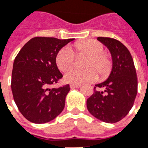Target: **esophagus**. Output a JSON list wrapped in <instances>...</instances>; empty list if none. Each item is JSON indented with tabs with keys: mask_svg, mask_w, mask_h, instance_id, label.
Instances as JSON below:
<instances>
[{
	"mask_svg": "<svg viewBox=\"0 0 148 148\" xmlns=\"http://www.w3.org/2000/svg\"><path fill=\"white\" fill-rule=\"evenodd\" d=\"M81 86V85L79 84H71L70 87L72 89H74V88H79Z\"/></svg>",
	"mask_w": 148,
	"mask_h": 148,
	"instance_id": "esophagus-1",
	"label": "esophagus"
}]
</instances>
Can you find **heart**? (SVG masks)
Segmentation results:
<instances>
[{"label":"heart","instance_id":"obj_1","mask_svg":"<svg viewBox=\"0 0 148 148\" xmlns=\"http://www.w3.org/2000/svg\"><path fill=\"white\" fill-rule=\"evenodd\" d=\"M104 46L97 40L86 39L74 43L73 49L63 47L56 55V65L59 70L66 72L73 67L76 56H87L84 63L86 69H71L65 75V80L72 84L95 82L99 73L101 79L110 75L113 63L110 57L104 53Z\"/></svg>","mask_w":148,"mask_h":148}]
</instances>
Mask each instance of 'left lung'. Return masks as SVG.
<instances>
[{
  "label": "left lung",
  "mask_w": 148,
  "mask_h": 148,
  "mask_svg": "<svg viewBox=\"0 0 148 148\" xmlns=\"http://www.w3.org/2000/svg\"><path fill=\"white\" fill-rule=\"evenodd\" d=\"M97 40L110 51L113 68L106 81L95 86L94 92L87 99V109L98 120L116 123L127 115L134 103L137 93L136 69L130 51L120 41L105 37Z\"/></svg>",
  "instance_id": "8db88e82"
}]
</instances>
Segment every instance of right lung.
<instances>
[{"label":"right lung","instance_id":"1","mask_svg":"<svg viewBox=\"0 0 148 148\" xmlns=\"http://www.w3.org/2000/svg\"><path fill=\"white\" fill-rule=\"evenodd\" d=\"M74 38L35 37L22 47L14 61L11 90L21 113L27 121L45 123L65 107L69 85L49 89L62 78L56 65L58 51Z\"/></svg>","mask_w":148,"mask_h":148}]
</instances>
